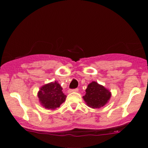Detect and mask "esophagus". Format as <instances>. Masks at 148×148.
Segmentation results:
<instances>
[{"label":"esophagus","instance_id":"34e87169","mask_svg":"<svg viewBox=\"0 0 148 148\" xmlns=\"http://www.w3.org/2000/svg\"><path fill=\"white\" fill-rule=\"evenodd\" d=\"M79 89L78 88H74V89H70L69 90V92H78Z\"/></svg>","mask_w":148,"mask_h":148}]
</instances>
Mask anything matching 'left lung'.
<instances>
[{
	"mask_svg": "<svg viewBox=\"0 0 148 148\" xmlns=\"http://www.w3.org/2000/svg\"><path fill=\"white\" fill-rule=\"evenodd\" d=\"M84 99L88 106L93 108L104 106L111 97V92L95 81L88 85Z\"/></svg>",
	"mask_w": 148,
	"mask_h": 148,
	"instance_id": "obj_1",
	"label": "left lung"
}]
</instances>
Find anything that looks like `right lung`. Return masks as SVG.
<instances>
[{
    "label": "right lung",
    "mask_w": 148,
    "mask_h": 148,
    "mask_svg": "<svg viewBox=\"0 0 148 148\" xmlns=\"http://www.w3.org/2000/svg\"><path fill=\"white\" fill-rule=\"evenodd\" d=\"M62 90L60 84L57 82L42 86L38 92V97L42 106L48 109L58 108L66 99V95Z\"/></svg>",
    "instance_id": "right-lung-1"
}]
</instances>
